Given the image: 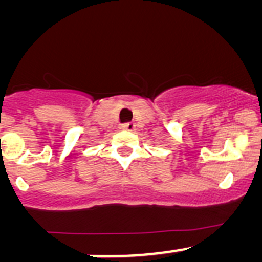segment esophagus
<instances>
[{
  "label": "esophagus",
  "mask_w": 262,
  "mask_h": 262,
  "mask_svg": "<svg viewBox=\"0 0 262 262\" xmlns=\"http://www.w3.org/2000/svg\"><path fill=\"white\" fill-rule=\"evenodd\" d=\"M123 129L126 132H134L136 130V124L133 123H128V124H124Z\"/></svg>",
  "instance_id": "obj_1"
}]
</instances>
